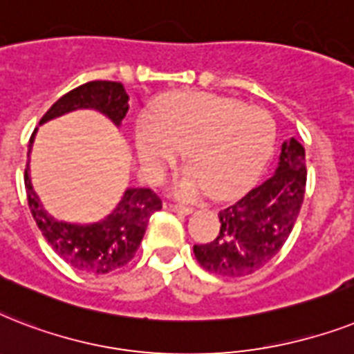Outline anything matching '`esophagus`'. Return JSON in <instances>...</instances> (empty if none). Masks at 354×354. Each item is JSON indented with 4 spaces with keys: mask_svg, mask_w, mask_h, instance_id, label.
<instances>
[{
    "mask_svg": "<svg viewBox=\"0 0 354 354\" xmlns=\"http://www.w3.org/2000/svg\"><path fill=\"white\" fill-rule=\"evenodd\" d=\"M164 208L169 212H175V214H190L192 208L186 205H175V203H164Z\"/></svg>",
    "mask_w": 354,
    "mask_h": 354,
    "instance_id": "1",
    "label": "esophagus"
}]
</instances>
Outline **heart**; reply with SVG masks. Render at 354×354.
<instances>
[{
	"instance_id": "obj_1",
	"label": "heart",
	"mask_w": 354,
	"mask_h": 354,
	"mask_svg": "<svg viewBox=\"0 0 354 354\" xmlns=\"http://www.w3.org/2000/svg\"><path fill=\"white\" fill-rule=\"evenodd\" d=\"M276 126L265 109L214 93H183L137 126V151L149 179L159 183L186 151L175 183L180 197L210 192L228 199L256 183L272 155Z\"/></svg>"
}]
</instances>
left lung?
<instances>
[{"label": "left lung", "instance_id": "obj_1", "mask_svg": "<svg viewBox=\"0 0 354 354\" xmlns=\"http://www.w3.org/2000/svg\"><path fill=\"white\" fill-rule=\"evenodd\" d=\"M305 185L304 146L296 138L285 140L272 177L219 212L221 228L214 241L194 245L201 267L226 278H241L265 267L289 239Z\"/></svg>", "mask_w": 354, "mask_h": 354}]
</instances>
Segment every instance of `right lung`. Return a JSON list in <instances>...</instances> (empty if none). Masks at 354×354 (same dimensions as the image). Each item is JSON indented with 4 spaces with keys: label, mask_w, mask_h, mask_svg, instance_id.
<instances>
[{
    "label": "right lung",
    "mask_w": 354,
    "mask_h": 354,
    "mask_svg": "<svg viewBox=\"0 0 354 354\" xmlns=\"http://www.w3.org/2000/svg\"><path fill=\"white\" fill-rule=\"evenodd\" d=\"M86 107L104 113L120 126L129 109L128 95L120 82H87L56 100L39 124ZM34 133L29 140L27 155H30L32 149ZM25 190L34 221L53 250L71 267L91 274H107L128 265L140 247L149 217L162 208L160 197L149 188H128L117 208L102 221L93 225H71L56 221L44 210L30 183L29 164L25 168Z\"/></svg>",
    "instance_id": "right-lung-1"
}]
</instances>
